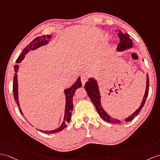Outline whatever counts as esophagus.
Listing matches in <instances>:
<instances>
[{
    "instance_id": "esophagus-1",
    "label": "esophagus",
    "mask_w": 160,
    "mask_h": 160,
    "mask_svg": "<svg viewBox=\"0 0 160 160\" xmlns=\"http://www.w3.org/2000/svg\"><path fill=\"white\" fill-rule=\"evenodd\" d=\"M89 74H83V75H81V83H82V85H83L85 83H86V81L88 80L89 79Z\"/></svg>"
}]
</instances>
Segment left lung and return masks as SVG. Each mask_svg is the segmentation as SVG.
Returning a JSON list of instances; mask_svg holds the SVG:
<instances>
[{
	"instance_id": "left-lung-1",
	"label": "left lung",
	"mask_w": 160,
	"mask_h": 160,
	"mask_svg": "<svg viewBox=\"0 0 160 160\" xmlns=\"http://www.w3.org/2000/svg\"><path fill=\"white\" fill-rule=\"evenodd\" d=\"M118 35L120 38V42L118 45V49L119 51H122L129 48H131L132 45V41L129 38L130 37L129 35L126 33L123 34L121 31H119ZM149 77H148V75H147V86H146L145 94L144 96L143 100L141 103V107H140L138 109L136 110L133 114H132L131 116H130L129 118H126V122H130V121H132L135 118V117H136L139 114L140 112H141L143 106L145 105L148 93H149ZM85 89L88 93L89 98L91 99L93 104H94V106L96 108V111H98V114L100 115L101 118L108 123H121V121L112 118L111 117L108 115L107 112L103 110V108H102V106H101V103H100V95L98 90V84H97L96 81L94 79H89V81H87L86 83L85 84Z\"/></svg>"
}]
</instances>
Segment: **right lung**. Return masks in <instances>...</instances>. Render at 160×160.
<instances>
[{"label":"right lung","mask_w":160,"mask_h":160,"mask_svg":"<svg viewBox=\"0 0 160 160\" xmlns=\"http://www.w3.org/2000/svg\"><path fill=\"white\" fill-rule=\"evenodd\" d=\"M50 36L49 35H43L42 37H38L37 38H35L34 39L30 42V44L27 45L26 48L23 50V52L22 53L19 55L18 58L16 60V63L19 64V62H21V61L24 58V56L26 54L28 53L30 50L31 49H35L38 48H39L40 46L46 44L48 42V41H47V38H49ZM18 65H15V73L13 77V96H14V99L15 102H16L17 105L19 107V111H20L21 114L23 115L22 112L20 109V107H19V101H18V79H17V74L16 72L18 70ZM81 78L79 77L78 78L77 81L75 82V83L72 86L67 89H65L64 93L66 94V108H65V115H64V122L62 123L61 126L58 128V129L55 130H52V131H42L41 132H44L45 134H53V133H56V132H60L63 129L67 127V123H69L70 121H71V115H72V108H73V103H72V98L73 96L75 94V91L77 90V89L81 87Z\"/></svg>","instance_id":"add662e5"}]
</instances>
